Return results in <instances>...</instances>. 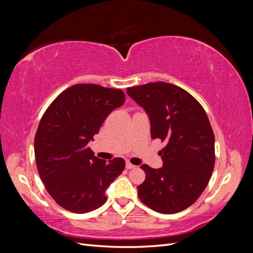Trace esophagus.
Listing matches in <instances>:
<instances>
[{"instance_id":"1","label":"esophagus","mask_w":253,"mask_h":253,"mask_svg":"<svg viewBox=\"0 0 253 253\" xmlns=\"http://www.w3.org/2000/svg\"><path fill=\"white\" fill-rule=\"evenodd\" d=\"M126 169H128V170H131V169H135L136 166L132 165V164L129 163V162H126Z\"/></svg>"}]
</instances>
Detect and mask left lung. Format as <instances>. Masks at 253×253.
<instances>
[{
    "mask_svg": "<svg viewBox=\"0 0 253 253\" xmlns=\"http://www.w3.org/2000/svg\"><path fill=\"white\" fill-rule=\"evenodd\" d=\"M126 93L148 113L152 139L166 144L158 152L163 168L140 167L145 179L137 187L139 200L164 214L189 208L208 185L215 163L214 134L204 108L187 90L162 81L127 87Z\"/></svg>",
    "mask_w": 253,
    "mask_h": 253,
    "instance_id": "1",
    "label": "left lung"
}]
</instances>
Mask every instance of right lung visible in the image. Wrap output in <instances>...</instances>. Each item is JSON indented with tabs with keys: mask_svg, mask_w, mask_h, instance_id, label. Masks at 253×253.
Instances as JSON below:
<instances>
[{
	"mask_svg": "<svg viewBox=\"0 0 253 253\" xmlns=\"http://www.w3.org/2000/svg\"><path fill=\"white\" fill-rule=\"evenodd\" d=\"M126 101L121 89L75 84L43 114L35 137L38 171L49 195L73 213H87L106 202L105 190L125 170V160L94 156L89 140L110 113Z\"/></svg>",
	"mask_w": 253,
	"mask_h": 253,
	"instance_id": "add662e5",
	"label": "right lung"
}]
</instances>
